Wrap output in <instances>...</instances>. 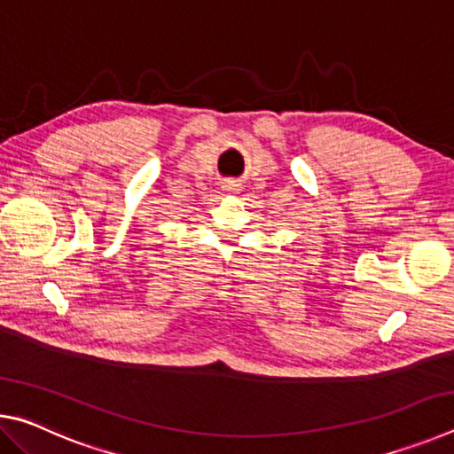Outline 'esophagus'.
<instances>
[{"mask_svg": "<svg viewBox=\"0 0 454 454\" xmlns=\"http://www.w3.org/2000/svg\"><path fill=\"white\" fill-rule=\"evenodd\" d=\"M224 190H226V192H230V194H238V190H240V184H236V182H226V184H224Z\"/></svg>", "mask_w": 454, "mask_h": 454, "instance_id": "34e87169", "label": "esophagus"}]
</instances>
